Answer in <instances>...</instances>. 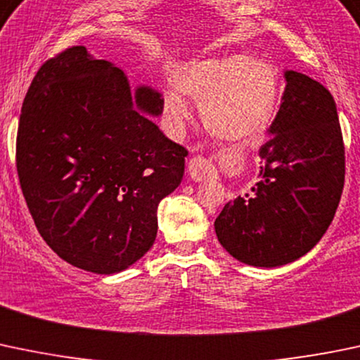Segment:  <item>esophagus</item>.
<instances>
[{
    "mask_svg": "<svg viewBox=\"0 0 360 360\" xmlns=\"http://www.w3.org/2000/svg\"><path fill=\"white\" fill-rule=\"evenodd\" d=\"M214 172V166L210 159L201 158V155H192L191 161H188V173H191V179L199 181L206 176H210Z\"/></svg>",
    "mask_w": 360,
    "mask_h": 360,
    "instance_id": "esophagus-1",
    "label": "esophagus"
}]
</instances>
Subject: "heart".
<instances>
[{"instance_id":"heart-1","label":"heart","mask_w":360,"mask_h":360,"mask_svg":"<svg viewBox=\"0 0 360 360\" xmlns=\"http://www.w3.org/2000/svg\"><path fill=\"white\" fill-rule=\"evenodd\" d=\"M175 88L201 102L202 123L213 135L234 143L262 135L272 123L279 102L276 68L255 55L194 62L175 74ZM165 114L175 126L187 121V105L175 91L165 95Z\"/></svg>"}]
</instances>
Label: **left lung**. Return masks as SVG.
<instances>
[{"instance_id":"obj_1","label":"left lung","mask_w":360,"mask_h":360,"mask_svg":"<svg viewBox=\"0 0 360 360\" xmlns=\"http://www.w3.org/2000/svg\"><path fill=\"white\" fill-rule=\"evenodd\" d=\"M270 139L260 147V181L214 220L221 246L255 266L286 265L321 240L345 184V143L333 95L288 70Z\"/></svg>"}]
</instances>
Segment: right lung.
<instances>
[{
    "label": "right lung",
    "mask_w": 360,
    "mask_h": 360,
    "mask_svg": "<svg viewBox=\"0 0 360 360\" xmlns=\"http://www.w3.org/2000/svg\"><path fill=\"white\" fill-rule=\"evenodd\" d=\"M161 110L158 91L133 95L123 70L84 46L36 72L15 165L36 229L62 260L116 274L153 248L158 205L180 185L187 155L149 117Z\"/></svg>",
    "instance_id": "1"
}]
</instances>
